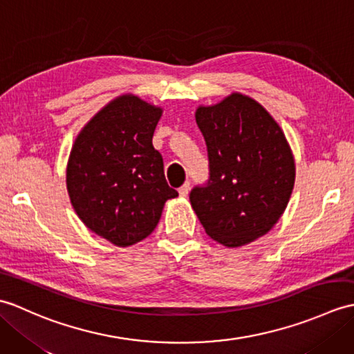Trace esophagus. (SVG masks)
Segmentation results:
<instances>
[{
    "instance_id": "obj_1",
    "label": "esophagus",
    "mask_w": 354,
    "mask_h": 354,
    "mask_svg": "<svg viewBox=\"0 0 354 354\" xmlns=\"http://www.w3.org/2000/svg\"><path fill=\"white\" fill-rule=\"evenodd\" d=\"M189 192H190V183H185L181 189H179V196L181 198H185L187 194H189Z\"/></svg>"
}]
</instances>
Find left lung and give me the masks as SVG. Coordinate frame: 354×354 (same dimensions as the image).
<instances>
[{"instance_id": "8db88e82", "label": "left lung", "mask_w": 354, "mask_h": 354, "mask_svg": "<svg viewBox=\"0 0 354 354\" xmlns=\"http://www.w3.org/2000/svg\"><path fill=\"white\" fill-rule=\"evenodd\" d=\"M209 160L205 187L190 204L207 234L239 248L268 234L295 185V160L283 129L259 102L242 93L196 109Z\"/></svg>"}]
</instances>
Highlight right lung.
<instances>
[{"instance_id":"add662e5","label":"right lung","mask_w":354,"mask_h":354,"mask_svg":"<svg viewBox=\"0 0 354 354\" xmlns=\"http://www.w3.org/2000/svg\"><path fill=\"white\" fill-rule=\"evenodd\" d=\"M162 108L123 94L97 112L73 142L66 190L86 228L115 246L146 239L178 196L152 145Z\"/></svg>"}]
</instances>
